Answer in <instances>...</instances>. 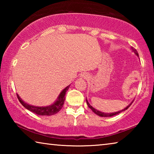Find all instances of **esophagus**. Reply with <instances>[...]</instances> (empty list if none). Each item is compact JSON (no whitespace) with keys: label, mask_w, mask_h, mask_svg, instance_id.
<instances>
[{"label":"esophagus","mask_w":154,"mask_h":154,"mask_svg":"<svg viewBox=\"0 0 154 154\" xmlns=\"http://www.w3.org/2000/svg\"><path fill=\"white\" fill-rule=\"evenodd\" d=\"M82 77H83V78H84V79H87V78L88 77V75L85 73H83L82 75Z\"/></svg>","instance_id":"esophagus-1"}]
</instances>
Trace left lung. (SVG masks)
<instances>
[{"label":"left lung","mask_w":154,"mask_h":154,"mask_svg":"<svg viewBox=\"0 0 154 154\" xmlns=\"http://www.w3.org/2000/svg\"><path fill=\"white\" fill-rule=\"evenodd\" d=\"M132 50H133L134 53L137 54V56H139V54H138V52H137V51L136 50V49H132ZM86 102H87V105H88V106H89V107H90L91 109H92V111L94 112V113H96V115H98V116H100V117H106V118H108V117H112V116H116V115H118V114H119V113H120L121 112L124 111L126 110V109H128L129 106L132 105V103H131V104H130V105H129L128 106H126V108H125L124 109H123V110H122V111H118V112H115V113H103V112L99 111H98V110H96V109H95L94 108H93L92 106L90 105L89 103L88 102L87 99H86Z\"/></svg>","instance_id":"8db88e82"}]
</instances>
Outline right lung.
<instances>
[{
  "mask_svg": "<svg viewBox=\"0 0 154 154\" xmlns=\"http://www.w3.org/2000/svg\"><path fill=\"white\" fill-rule=\"evenodd\" d=\"M69 85H68L65 89L62 91L58 100L56 101L55 103L53 104L52 105L48 106H35L32 105H30L24 102V101L20 98L17 94V97L20 103L22 104L26 109H27L28 110L32 111L33 113L38 115V116H51V115H54L58 113V112L60 111V109L62 108L65 100V94H66V92L68 89H69Z\"/></svg>",
  "mask_w": 154,
  "mask_h": 154,
  "instance_id": "add662e5",
  "label": "right lung"
}]
</instances>
